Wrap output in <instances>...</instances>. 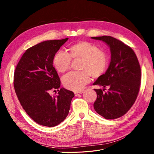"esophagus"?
<instances>
[{
    "label": "esophagus",
    "instance_id": "esophagus-1",
    "mask_svg": "<svg viewBox=\"0 0 154 154\" xmlns=\"http://www.w3.org/2000/svg\"><path fill=\"white\" fill-rule=\"evenodd\" d=\"M82 92H83L82 91V92H74V94H75V96H78L79 94H81Z\"/></svg>",
    "mask_w": 154,
    "mask_h": 154
}]
</instances>
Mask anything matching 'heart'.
<instances>
[{
    "mask_svg": "<svg viewBox=\"0 0 154 154\" xmlns=\"http://www.w3.org/2000/svg\"><path fill=\"white\" fill-rule=\"evenodd\" d=\"M69 50L72 58L83 60L81 69L84 71H72L67 74L63 77V84L67 89L80 91L90 82L91 74L93 77H98L105 72L108 59L103 51L87 42L74 44ZM70 57L63 51L56 54L54 65L59 72H64L71 67L72 60Z\"/></svg>",
    "mask_w": 154,
    "mask_h": 154,
    "instance_id": "1",
    "label": "heart"
}]
</instances>
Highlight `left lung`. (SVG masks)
<instances>
[{
	"label": "left lung",
	"instance_id": "obj_1",
	"mask_svg": "<svg viewBox=\"0 0 154 154\" xmlns=\"http://www.w3.org/2000/svg\"><path fill=\"white\" fill-rule=\"evenodd\" d=\"M109 46L110 62L105 73L97 78L93 85L109 87L107 92L94 89L97 99L94 103L96 112L106 119L122 117L136 101L141 83V72L134 51L122 41L110 36L91 37Z\"/></svg>",
	"mask_w": 154,
	"mask_h": 154
}]
</instances>
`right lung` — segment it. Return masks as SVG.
Instances as JSON below:
<instances>
[{"label": "right lung", "instance_id": "obj_1", "mask_svg": "<svg viewBox=\"0 0 154 154\" xmlns=\"http://www.w3.org/2000/svg\"><path fill=\"white\" fill-rule=\"evenodd\" d=\"M69 38L44 41L27 49L14 72V88L23 109L36 123L53 127L67 116L73 92L60 88V80L53 66L55 54ZM59 91V90H58Z\"/></svg>", "mask_w": 154, "mask_h": 154}]
</instances>
